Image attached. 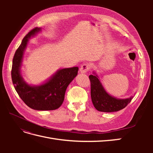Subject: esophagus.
Instances as JSON below:
<instances>
[{"instance_id": "34e87169", "label": "esophagus", "mask_w": 153, "mask_h": 153, "mask_svg": "<svg viewBox=\"0 0 153 153\" xmlns=\"http://www.w3.org/2000/svg\"><path fill=\"white\" fill-rule=\"evenodd\" d=\"M89 68L90 67L88 64H83L80 68V71L81 73H86L88 71H89Z\"/></svg>"}]
</instances>
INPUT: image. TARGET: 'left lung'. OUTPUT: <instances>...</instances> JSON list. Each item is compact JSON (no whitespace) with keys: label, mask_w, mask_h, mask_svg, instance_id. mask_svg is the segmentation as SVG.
Returning a JSON list of instances; mask_svg holds the SVG:
<instances>
[{"label":"left lung","mask_w":153,"mask_h":153,"mask_svg":"<svg viewBox=\"0 0 153 153\" xmlns=\"http://www.w3.org/2000/svg\"><path fill=\"white\" fill-rule=\"evenodd\" d=\"M91 81V96L95 108L103 112H117L130 103L133 96L128 98L119 99L111 96L105 89L96 71L89 75Z\"/></svg>","instance_id":"obj_1"}]
</instances>
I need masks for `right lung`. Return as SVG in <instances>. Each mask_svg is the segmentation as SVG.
Here are the masks:
<instances>
[{"label": "right lung", "instance_id": "add662e5", "mask_svg": "<svg viewBox=\"0 0 153 153\" xmlns=\"http://www.w3.org/2000/svg\"><path fill=\"white\" fill-rule=\"evenodd\" d=\"M41 31L32 29L23 39L13 59L11 78L15 89L24 102L36 110H53L61 106L69 84L75 78L78 67L60 69L48 80L38 85L27 84L21 75V67L29 40Z\"/></svg>", "mask_w": 153, "mask_h": 153}]
</instances>
